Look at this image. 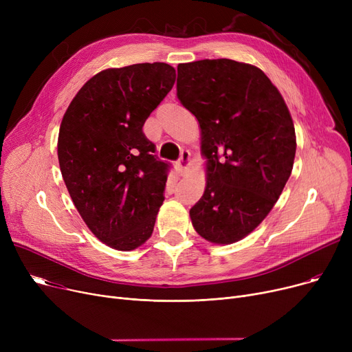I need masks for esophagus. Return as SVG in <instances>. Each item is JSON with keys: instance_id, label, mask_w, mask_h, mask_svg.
<instances>
[{"instance_id": "esophagus-1", "label": "esophagus", "mask_w": 352, "mask_h": 352, "mask_svg": "<svg viewBox=\"0 0 352 352\" xmlns=\"http://www.w3.org/2000/svg\"><path fill=\"white\" fill-rule=\"evenodd\" d=\"M190 164H191V154H190V151H188V150H184V151L181 153V157H179L178 162H177L178 173H179V174H184V173H186V171L188 170Z\"/></svg>"}]
</instances>
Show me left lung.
Instances as JSON below:
<instances>
[{"label":"left lung","mask_w":352,"mask_h":352,"mask_svg":"<svg viewBox=\"0 0 352 352\" xmlns=\"http://www.w3.org/2000/svg\"><path fill=\"white\" fill-rule=\"evenodd\" d=\"M177 69L178 100L199 122L207 160L192 226L210 243L232 244L278 201L297 150L294 122L280 91L255 65L219 58Z\"/></svg>","instance_id":"left-lung-1"}]
</instances>
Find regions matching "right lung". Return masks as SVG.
<instances>
[{
  "label": "right lung",
  "mask_w": 352,
  "mask_h": 352,
  "mask_svg": "<svg viewBox=\"0 0 352 352\" xmlns=\"http://www.w3.org/2000/svg\"><path fill=\"white\" fill-rule=\"evenodd\" d=\"M165 63L108 68L68 105L58 134L60 168L74 206L101 243L131 251L151 236L170 164L142 126L171 91Z\"/></svg>",
  "instance_id": "obj_1"
}]
</instances>
